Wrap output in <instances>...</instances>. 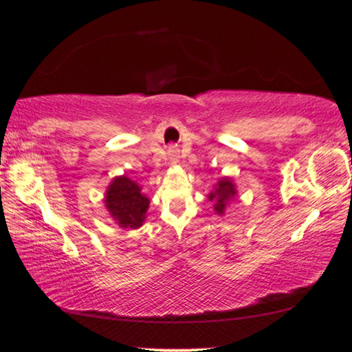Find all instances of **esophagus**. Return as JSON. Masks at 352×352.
<instances>
[{
  "label": "esophagus",
  "mask_w": 352,
  "mask_h": 352,
  "mask_svg": "<svg viewBox=\"0 0 352 352\" xmlns=\"http://www.w3.org/2000/svg\"><path fill=\"white\" fill-rule=\"evenodd\" d=\"M170 155H171V159H176L177 157V149L176 148H171L170 149Z\"/></svg>",
  "instance_id": "esophagus-1"
}]
</instances>
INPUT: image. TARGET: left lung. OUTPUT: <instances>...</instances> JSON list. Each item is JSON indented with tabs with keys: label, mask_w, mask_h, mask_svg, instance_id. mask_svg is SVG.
I'll return each mask as SVG.
<instances>
[{
	"label": "left lung",
	"mask_w": 352,
	"mask_h": 352,
	"mask_svg": "<svg viewBox=\"0 0 352 352\" xmlns=\"http://www.w3.org/2000/svg\"><path fill=\"white\" fill-rule=\"evenodd\" d=\"M235 187L234 184L229 179H223L215 186V192H212L209 195L210 201H215V212L217 214H223L224 207H226L228 201L235 197Z\"/></svg>",
	"instance_id": "1"
}]
</instances>
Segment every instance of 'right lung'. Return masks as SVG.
<instances>
[{
  "label": "right lung",
  "instance_id": "right-lung-1",
  "mask_svg": "<svg viewBox=\"0 0 352 352\" xmlns=\"http://www.w3.org/2000/svg\"><path fill=\"white\" fill-rule=\"evenodd\" d=\"M149 199L129 177H115L106 193V207L122 228H140L146 217Z\"/></svg>",
  "mask_w": 352,
  "mask_h": 352
}]
</instances>
